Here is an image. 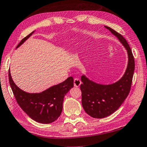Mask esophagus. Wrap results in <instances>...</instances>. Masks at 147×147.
I'll return each instance as SVG.
<instances>
[{"instance_id": "esophagus-1", "label": "esophagus", "mask_w": 147, "mask_h": 147, "mask_svg": "<svg viewBox=\"0 0 147 147\" xmlns=\"http://www.w3.org/2000/svg\"><path fill=\"white\" fill-rule=\"evenodd\" d=\"M74 86L76 87H78L80 86V85L81 84V81L79 80L78 78H75L74 79Z\"/></svg>"}]
</instances>
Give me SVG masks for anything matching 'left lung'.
<instances>
[{
  "label": "left lung",
  "mask_w": 147,
  "mask_h": 147,
  "mask_svg": "<svg viewBox=\"0 0 147 147\" xmlns=\"http://www.w3.org/2000/svg\"><path fill=\"white\" fill-rule=\"evenodd\" d=\"M105 27L118 38L127 51L128 62L123 76L111 84H100L91 80L85 75L81 76L83 83L80 88L83 108L87 114L94 118H106L120 107L130 91L135 69L134 58L127 40L110 27Z\"/></svg>",
  "instance_id": "left-lung-1"
}]
</instances>
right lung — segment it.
Wrapping results in <instances>:
<instances>
[{"mask_svg": "<svg viewBox=\"0 0 147 147\" xmlns=\"http://www.w3.org/2000/svg\"><path fill=\"white\" fill-rule=\"evenodd\" d=\"M34 32L35 31L24 38L16 49ZM8 76L10 87L18 104L31 119L41 123H51L58 119L62 111L64 96L74 87V78L69 77L62 83L53 85L43 91L30 93L22 90L15 84L10 70Z\"/></svg>", "mask_w": 147, "mask_h": 147, "instance_id": "add662e5", "label": "right lung"}]
</instances>
